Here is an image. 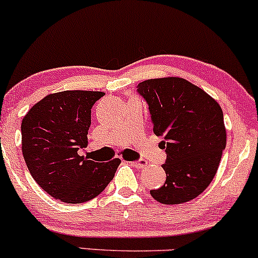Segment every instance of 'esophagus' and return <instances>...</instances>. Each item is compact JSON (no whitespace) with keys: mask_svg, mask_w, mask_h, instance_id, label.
Returning a JSON list of instances; mask_svg holds the SVG:
<instances>
[{"mask_svg":"<svg viewBox=\"0 0 258 258\" xmlns=\"http://www.w3.org/2000/svg\"><path fill=\"white\" fill-rule=\"evenodd\" d=\"M147 164H148V162L146 161V160H143V159L138 160V161H133V162H132V165H135V166H137L138 168L146 167Z\"/></svg>","mask_w":258,"mask_h":258,"instance_id":"34e87169","label":"esophagus"}]
</instances>
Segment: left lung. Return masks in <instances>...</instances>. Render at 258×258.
<instances>
[{"instance_id":"1","label":"left lung","mask_w":258,"mask_h":258,"mask_svg":"<svg viewBox=\"0 0 258 258\" xmlns=\"http://www.w3.org/2000/svg\"><path fill=\"white\" fill-rule=\"evenodd\" d=\"M149 106L153 131L164 137V185L150 190L165 205L186 203L214 179L226 148L223 111L205 91L180 78L150 79L137 86Z\"/></svg>"}]
</instances>
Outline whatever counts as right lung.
Wrapping results in <instances>:
<instances>
[{
    "label": "right lung",
    "instance_id": "1",
    "mask_svg": "<svg viewBox=\"0 0 258 258\" xmlns=\"http://www.w3.org/2000/svg\"><path fill=\"white\" fill-rule=\"evenodd\" d=\"M104 92L64 91L36 103L22 121V150L32 178L54 199L81 204L110 183L120 159L94 162L79 152L88 144L91 109Z\"/></svg>",
    "mask_w": 258,
    "mask_h": 258
}]
</instances>
